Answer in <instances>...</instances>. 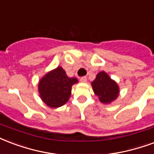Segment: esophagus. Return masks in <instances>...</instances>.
Returning a JSON list of instances; mask_svg holds the SVG:
<instances>
[{"instance_id":"34e87169","label":"esophagus","mask_w":154,"mask_h":154,"mask_svg":"<svg viewBox=\"0 0 154 154\" xmlns=\"http://www.w3.org/2000/svg\"><path fill=\"white\" fill-rule=\"evenodd\" d=\"M80 81L82 82H86V81H87V78L86 77H82L80 78Z\"/></svg>"}]
</instances>
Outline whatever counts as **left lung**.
Wrapping results in <instances>:
<instances>
[{"label":"left lung","instance_id":"left-lung-1","mask_svg":"<svg viewBox=\"0 0 154 154\" xmlns=\"http://www.w3.org/2000/svg\"><path fill=\"white\" fill-rule=\"evenodd\" d=\"M94 93L101 103H110L118 98L119 86L115 81L112 80L105 72H100L91 82Z\"/></svg>","mask_w":154,"mask_h":154}]
</instances>
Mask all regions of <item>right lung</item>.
<instances>
[{
	"mask_svg": "<svg viewBox=\"0 0 154 154\" xmlns=\"http://www.w3.org/2000/svg\"><path fill=\"white\" fill-rule=\"evenodd\" d=\"M78 82L76 77H68L61 67L49 72L40 80L38 92L42 101L51 108L65 104L71 96L72 86Z\"/></svg>",
	"mask_w": 154,
	"mask_h": 154,
	"instance_id": "right-lung-1",
	"label": "right lung"
}]
</instances>
